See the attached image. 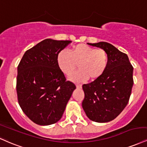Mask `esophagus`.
I'll use <instances>...</instances> for the list:
<instances>
[{"label":"esophagus","instance_id":"obj_1","mask_svg":"<svg viewBox=\"0 0 147 147\" xmlns=\"http://www.w3.org/2000/svg\"><path fill=\"white\" fill-rule=\"evenodd\" d=\"M76 87H77V88H82V86L81 84H77L76 85Z\"/></svg>","mask_w":147,"mask_h":147}]
</instances>
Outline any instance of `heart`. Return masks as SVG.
<instances>
[{
	"mask_svg": "<svg viewBox=\"0 0 147 147\" xmlns=\"http://www.w3.org/2000/svg\"><path fill=\"white\" fill-rule=\"evenodd\" d=\"M60 69L66 75L75 72L79 64L81 69L70 77L77 82L99 78L103 75L108 63V57L103 49H96L86 44H78L72 48L71 51L62 50L57 55Z\"/></svg>",
	"mask_w": 147,
	"mask_h": 147,
	"instance_id": "1",
	"label": "heart"
}]
</instances>
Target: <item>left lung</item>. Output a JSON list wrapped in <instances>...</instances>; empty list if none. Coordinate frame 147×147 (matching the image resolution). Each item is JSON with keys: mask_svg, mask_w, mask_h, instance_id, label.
<instances>
[{"mask_svg": "<svg viewBox=\"0 0 147 147\" xmlns=\"http://www.w3.org/2000/svg\"><path fill=\"white\" fill-rule=\"evenodd\" d=\"M88 45L106 51L108 63L105 72L90 84H84L82 107L86 116L97 123H107L125 109L134 84V68L128 56L105 42Z\"/></svg>", "mask_w": 147, "mask_h": 147, "instance_id": "left-lung-1", "label": "left lung"}]
</instances>
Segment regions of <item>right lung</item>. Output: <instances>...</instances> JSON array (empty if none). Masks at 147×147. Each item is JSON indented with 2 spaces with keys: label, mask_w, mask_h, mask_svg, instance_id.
<instances>
[{
  "label": "right lung",
  "mask_w": 147,
  "mask_h": 147,
  "mask_svg": "<svg viewBox=\"0 0 147 147\" xmlns=\"http://www.w3.org/2000/svg\"><path fill=\"white\" fill-rule=\"evenodd\" d=\"M70 42L46 39L26 51L18 66V103L35 124L49 125L59 121L76 88L66 81L57 63L59 53Z\"/></svg>",
  "instance_id": "right-lung-1"
}]
</instances>
